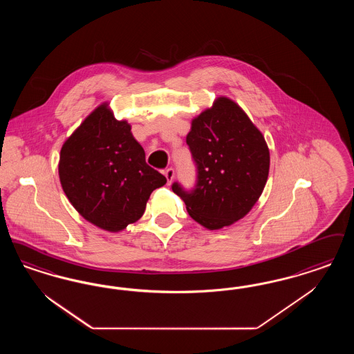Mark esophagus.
Wrapping results in <instances>:
<instances>
[{"instance_id":"1","label":"esophagus","mask_w":354,"mask_h":354,"mask_svg":"<svg viewBox=\"0 0 354 354\" xmlns=\"http://www.w3.org/2000/svg\"><path fill=\"white\" fill-rule=\"evenodd\" d=\"M165 176H166L167 182H169V183H171V182H172V179H174V176H175V170H174L172 167H169V169H166V170H165Z\"/></svg>"}]
</instances>
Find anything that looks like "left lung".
Here are the masks:
<instances>
[{"instance_id": "8db88e82", "label": "left lung", "mask_w": 354, "mask_h": 354, "mask_svg": "<svg viewBox=\"0 0 354 354\" xmlns=\"http://www.w3.org/2000/svg\"><path fill=\"white\" fill-rule=\"evenodd\" d=\"M185 141L196 183L185 189L174 182L172 191L203 227L214 230L239 221L253 208L269 176V147L262 133L234 101L218 97L192 121Z\"/></svg>"}]
</instances>
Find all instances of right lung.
<instances>
[{"label":"right lung","mask_w":354,"mask_h":354,"mask_svg":"<svg viewBox=\"0 0 354 354\" xmlns=\"http://www.w3.org/2000/svg\"><path fill=\"white\" fill-rule=\"evenodd\" d=\"M127 121L100 105L64 142L59 178L73 208L93 225L118 232L140 220L166 178L146 163Z\"/></svg>","instance_id":"add662e5"}]
</instances>
